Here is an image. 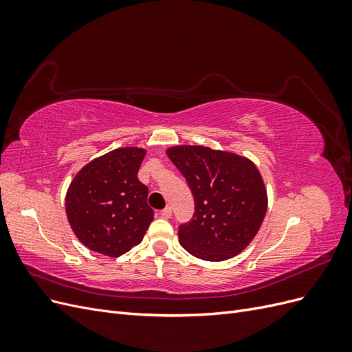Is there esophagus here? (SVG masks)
I'll list each match as a JSON object with an SVG mask.
<instances>
[{
	"mask_svg": "<svg viewBox=\"0 0 352 352\" xmlns=\"http://www.w3.org/2000/svg\"><path fill=\"white\" fill-rule=\"evenodd\" d=\"M162 217L164 219L172 217V207H166L164 210H162Z\"/></svg>",
	"mask_w": 352,
	"mask_h": 352,
	"instance_id": "obj_1",
	"label": "esophagus"
}]
</instances>
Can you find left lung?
<instances>
[{"label":"left lung","instance_id":"left-lung-1","mask_svg":"<svg viewBox=\"0 0 352 352\" xmlns=\"http://www.w3.org/2000/svg\"><path fill=\"white\" fill-rule=\"evenodd\" d=\"M192 190L195 212L179 242L194 257L223 261L248 247L267 211V190L251 160L202 145L167 150Z\"/></svg>","mask_w":352,"mask_h":352}]
</instances>
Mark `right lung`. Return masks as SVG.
<instances>
[{"label":"right lung","instance_id":"obj_1","mask_svg":"<svg viewBox=\"0 0 352 352\" xmlns=\"http://www.w3.org/2000/svg\"><path fill=\"white\" fill-rule=\"evenodd\" d=\"M144 148H117L92 160L74 176L66 194V214L89 250L119 257L140 243L154 219L148 188L138 179Z\"/></svg>","mask_w":352,"mask_h":352}]
</instances>
